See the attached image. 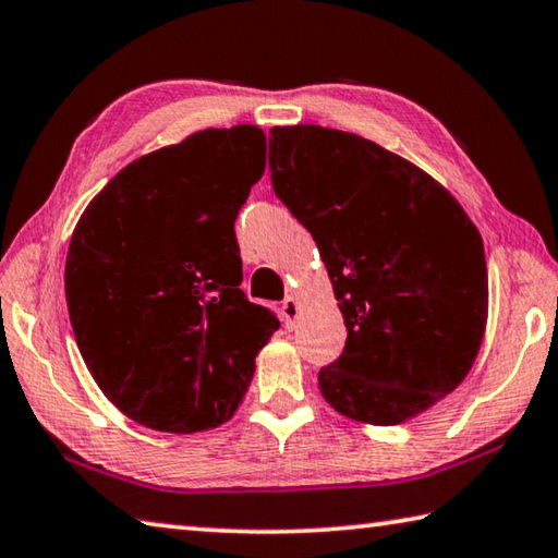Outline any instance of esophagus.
Listing matches in <instances>:
<instances>
[{
	"label": "esophagus",
	"instance_id": "esophagus-1",
	"mask_svg": "<svg viewBox=\"0 0 558 558\" xmlns=\"http://www.w3.org/2000/svg\"><path fill=\"white\" fill-rule=\"evenodd\" d=\"M300 300L295 295L286 298V302H282V323H286L288 329H295L298 327V319H300Z\"/></svg>",
	"mask_w": 558,
	"mask_h": 558
}]
</instances>
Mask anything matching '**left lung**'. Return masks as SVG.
Segmentation results:
<instances>
[{
    "label": "left lung",
    "mask_w": 558,
    "mask_h": 558,
    "mask_svg": "<svg viewBox=\"0 0 558 558\" xmlns=\"http://www.w3.org/2000/svg\"><path fill=\"white\" fill-rule=\"evenodd\" d=\"M268 145L272 189L313 233L347 325L317 376L325 401L372 426L428 411L483 344V235L446 186L354 132L272 128Z\"/></svg>",
    "instance_id": "obj_1"
}]
</instances>
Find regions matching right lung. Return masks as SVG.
Wrapping results in <instances>:
<instances>
[{
	"mask_svg": "<svg viewBox=\"0 0 558 558\" xmlns=\"http://www.w3.org/2000/svg\"><path fill=\"white\" fill-rule=\"evenodd\" d=\"M266 172L256 125L202 130L93 196L65 256L75 342L110 403L165 433L231 418L280 327L239 288L235 216Z\"/></svg>",
	"mask_w": 558,
	"mask_h": 558,
	"instance_id": "add662e5",
	"label": "right lung"
}]
</instances>
